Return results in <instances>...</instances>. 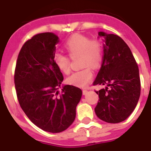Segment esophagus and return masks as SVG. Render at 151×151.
Here are the masks:
<instances>
[{
  "instance_id": "obj_1",
  "label": "esophagus",
  "mask_w": 151,
  "mask_h": 151,
  "mask_svg": "<svg viewBox=\"0 0 151 151\" xmlns=\"http://www.w3.org/2000/svg\"><path fill=\"white\" fill-rule=\"evenodd\" d=\"M82 93H83L84 95H85V94L88 93V90H86V89H84V90L82 91Z\"/></svg>"
}]
</instances>
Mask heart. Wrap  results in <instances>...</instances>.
Segmentation results:
<instances>
[{"label":"heart","instance_id":"1","mask_svg":"<svg viewBox=\"0 0 151 151\" xmlns=\"http://www.w3.org/2000/svg\"><path fill=\"white\" fill-rule=\"evenodd\" d=\"M65 48L69 57H81L82 67L90 66L96 69L102 62L103 47L98 40H91L82 35H73L65 43ZM54 60L60 71L65 74L69 73V59L67 56L56 53ZM90 67L72 73L66 78L67 83L77 87H86L94 78V73Z\"/></svg>","mask_w":151,"mask_h":151}]
</instances>
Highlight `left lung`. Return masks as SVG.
<instances>
[{
	"label": "left lung",
	"mask_w": 151,
	"mask_h": 151,
	"mask_svg": "<svg viewBox=\"0 0 151 151\" xmlns=\"http://www.w3.org/2000/svg\"><path fill=\"white\" fill-rule=\"evenodd\" d=\"M100 37L104 38V56L94 85L106 86L96 91L100 100L94 111L101 120L119 123L132 114L138 102L139 69L130 48L119 36L99 32Z\"/></svg>",
	"instance_id": "left-lung-1"
}]
</instances>
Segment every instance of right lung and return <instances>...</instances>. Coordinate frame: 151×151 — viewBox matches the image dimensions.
<instances>
[{
	"label": "right lung",
	"instance_id": "add662e5",
	"mask_svg": "<svg viewBox=\"0 0 151 151\" xmlns=\"http://www.w3.org/2000/svg\"><path fill=\"white\" fill-rule=\"evenodd\" d=\"M59 38L52 32L35 35L22 47L16 65L14 83L21 108L36 126L59 133L74 122L82 95L73 85H63V76L54 63Z\"/></svg>",
	"mask_w": 151,
	"mask_h": 151
}]
</instances>
